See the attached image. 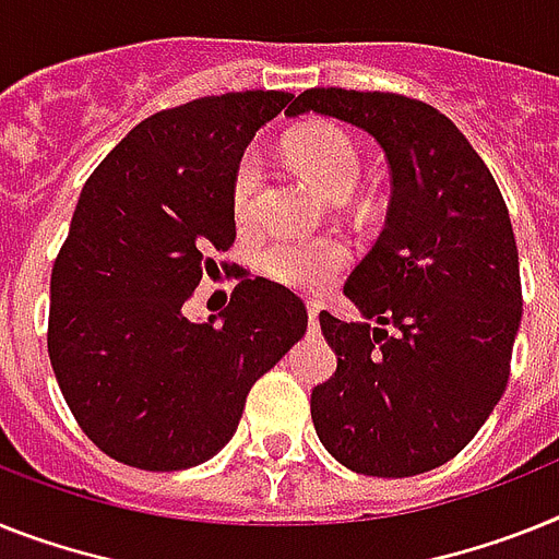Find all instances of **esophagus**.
Segmentation results:
<instances>
[{
	"mask_svg": "<svg viewBox=\"0 0 559 559\" xmlns=\"http://www.w3.org/2000/svg\"><path fill=\"white\" fill-rule=\"evenodd\" d=\"M307 312H309V326H312V330H318V316H321V304L309 301L307 304Z\"/></svg>",
	"mask_w": 559,
	"mask_h": 559,
	"instance_id": "esophagus-1",
	"label": "esophagus"
}]
</instances>
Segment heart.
Listing matches in <instances>:
<instances>
[{
    "label": "heart",
    "mask_w": 559,
    "mask_h": 559,
    "mask_svg": "<svg viewBox=\"0 0 559 559\" xmlns=\"http://www.w3.org/2000/svg\"><path fill=\"white\" fill-rule=\"evenodd\" d=\"M287 153L295 170L330 201L346 199L358 187L360 156L344 130H301L289 139ZM258 187H261V162L250 150L238 158L233 181H229V201H233V213L238 222H250L255 213ZM346 264H349V247L335 238H318V241L278 238L261 252V270L266 272V278L281 287L301 289V293L326 289Z\"/></svg>",
    "instance_id": "obj_1"
}]
</instances>
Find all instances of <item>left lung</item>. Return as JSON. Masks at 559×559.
I'll list each match as a JSON object with an SVG mask.
<instances>
[{
    "label": "left lung",
    "instance_id": "8db88e82",
    "mask_svg": "<svg viewBox=\"0 0 559 559\" xmlns=\"http://www.w3.org/2000/svg\"><path fill=\"white\" fill-rule=\"evenodd\" d=\"M301 112L372 135L392 176L386 227L344 284L364 321L318 316L337 369L312 389V424L358 475H424L475 438L509 383L523 316L509 210L466 135L426 102L312 87L287 116Z\"/></svg>",
    "mask_w": 559,
    "mask_h": 559
}]
</instances>
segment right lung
Masks as SVG:
<instances>
[{
	"label": "right lung",
	"instance_id": "add662e5",
	"mask_svg": "<svg viewBox=\"0 0 559 559\" xmlns=\"http://www.w3.org/2000/svg\"><path fill=\"white\" fill-rule=\"evenodd\" d=\"M289 102L243 91L156 112L82 187L50 275L48 355L73 417L112 461L147 472L210 461L252 383L307 332L301 298L266 278H241L207 321L185 316L201 275L218 272L213 252L236 241L238 158Z\"/></svg>",
	"mask_w": 559,
	"mask_h": 559
}]
</instances>
